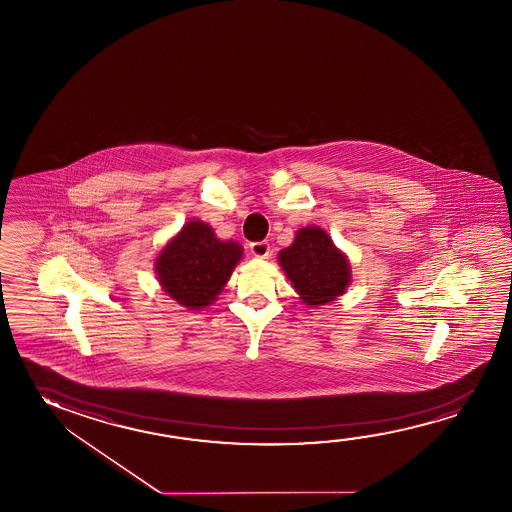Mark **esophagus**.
Here are the masks:
<instances>
[{"label": "esophagus", "mask_w": 512, "mask_h": 512, "mask_svg": "<svg viewBox=\"0 0 512 512\" xmlns=\"http://www.w3.org/2000/svg\"><path fill=\"white\" fill-rule=\"evenodd\" d=\"M250 252L253 257H259V259H268L271 255V246L266 241H259V243L250 244Z\"/></svg>", "instance_id": "1"}]
</instances>
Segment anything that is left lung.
Wrapping results in <instances>:
<instances>
[{
	"mask_svg": "<svg viewBox=\"0 0 512 512\" xmlns=\"http://www.w3.org/2000/svg\"><path fill=\"white\" fill-rule=\"evenodd\" d=\"M278 260L307 305L332 302L350 284L348 260L321 228H302Z\"/></svg>",
	"mask_w": 512,
	"mask_h": 512,
	"instance_id": "obj_1",
	"label": "left lung"
}]
</instances>
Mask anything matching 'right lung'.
I'll return each instance as SVG.
<instances>
[{"instance_id":"right-lung-1","label":"right lung","mask_w":512,"mask_h":512,"mask_svg":"<svg viewBox=\"0 0 512 512\" xmlns=\"http://www.w3.org/2000/svg\"><path fill=\"white\" fill-rule=\"evenodd\" d=\"M241 255L239 244L223 243L209 225L191 221L160 252L157 275L173 300L187 309H202L216 300Z\"/></svg>"}]
</instances>
